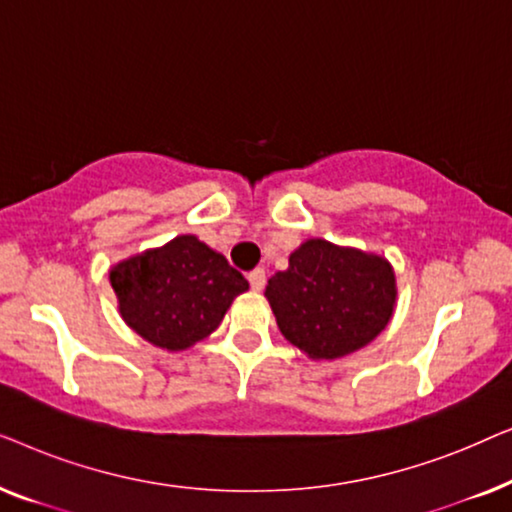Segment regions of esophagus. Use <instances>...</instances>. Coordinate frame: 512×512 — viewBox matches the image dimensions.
I'll use <instances>...</instances> for the list:
<instances>
[{"label": "esophagus", "mask_w": 512, "mask_h": 512, "mask_svg": "<svg viewBox=\"0 0 512 512\" xmlns=\"http://www.w3.org/2000/svg\"><path fill=\"white\" fill-rule=\"evenodd\" d=\"M247 279H249L251 289H254V291H263V286H265V270H263V268L251 270L249 275H247Z\"/></svg>", "instance_id": "1"}]
</instances>
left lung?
I'll use <instances>...</instances> for the list:
<instances>
[{
	"label": "left lung",
	"mask_w": 512,
	"mask_h": 512,
	"mask_svg": "<svg viewBox=\"0 0 512 512\" xmlns=\"http://www.w3.org/2000/svg\"><path fill=\"white\" fill-rule=\"evenodd\" d=\"M279 331L310 359H340L387 328L396 305V275L387 258L307 240L289 270L265 286Z\"/></svg>",
	"instance_id": "8db88e82"
}]
</instances>
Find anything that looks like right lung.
I'll return each mask as SVG.
<instances>
[{
  "instance_id": "obj_1",
  "label": "right lung",
  "mask_w": 512,
  "mask_h": 512,
  "mask_svg": "<svg viewBox=\"0 0 512 512\" xmlns=\"http://www.w3.org/2000/svg\"><path fill=\"white\" fill-rule=\"evenodd\" d=\"M109 282L125 324L167 352L205 340L249 289L242 272L195 235L125 258L111 268Z\"/></svg>"
}]
</instances>
